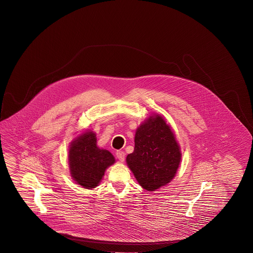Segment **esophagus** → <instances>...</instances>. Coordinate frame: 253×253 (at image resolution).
Instances as JSON below:
<instances>
[{
  "label": "esophagus",
  "mask_w": 253,
  "mask_h": 253,
  "mask_svg": "<svg viewBox=\"0 0 253 253\" xmlns=\"http://www.w3.org/2000/svg\"><path fill=\"white\" fill-rule=\"evenodd\" d=\"M116 155H117V158L120 160L121 161H124V160H125V153L123 152V151H117V153H116Z\"/></svg>",
  "instance_id": "obj_1"
}]
</instances>
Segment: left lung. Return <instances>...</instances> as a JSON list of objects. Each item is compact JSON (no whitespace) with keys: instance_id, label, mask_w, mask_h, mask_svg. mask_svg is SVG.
I'll list each match as a JSON object with an SVG mask.
<instances>
[{"instance_id":"8db88e82","label":"left lung","mask_w":253,"mask_h":253,"mask_svg":"<svg viewBox=\"0 0 253 253\" xmlns=\"http://www.w3.org/2000/svg\"><path fill=\"white\" fill-rule=\"evenodd\" d=\"M182 154L175 135L164 119L150 116L135 131L134 150L126 158L138 184L155 191L175 176Z\"/></svg>"}]
</instances>
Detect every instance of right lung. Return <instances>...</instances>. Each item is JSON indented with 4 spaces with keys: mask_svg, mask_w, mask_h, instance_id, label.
I'll return each instance as SVG.
<instances>
[{
    "mask_svg": "<svg viewBox=\"0 0 253 253\" xmlns=\"http://www.w3.org/2000/svg\"><path fill=\"white\" fill-rule=\"evenodd\" d=\"M115 163L113 155L96 145V135L92 130L81 133L69 149L70 174L77 184L86 189L99 184L105 171Z\"/></svg>",
    "mask_w": 253,
    "mask_h": 253,
    "instance_id": "obj_1",
    "label": "right lung"
}]
</instances>
